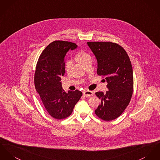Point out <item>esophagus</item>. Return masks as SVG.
<instances>
[{"instance_id": "1", "label": "esophagus", "mask_w": 160, "mask_h": 160, "mask_svg": "<svg viewBox=\"0 0 160 160\" xmlns=\"http://www.w3.org/2000/svg\"><path fill=\"white\" fill-rule=\"evenodd\" d=\"M83 95L86 97V98H89L91 96H93L94 95V92L92 91H88V90H86V91H83Z\"/></svg>"}]
</instances>
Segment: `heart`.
<instances>
[{"mask_svg":"<svg viewBox=\"0 0 160 160\" xmlns=\"http://www.w3.org/2000/svg\"><path fill=\"white\" fill-rule=\"evenodd\" d=\"M76 58L78 62L82 63L83 65L86 62L91 60V55L85 51H80L76 54ZM72 66V62L71 60H68L65 62V69L67 72H69Z\"/></svg>","mask_w":160,"mask_h":160,"instance_id":"b5f03b06","label":"heart"}]
</instances>
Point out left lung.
<instances>
[{
	"label": "left lung",
	"mask_w": 160,
	"mask_h": 160,
	"mask_svg": "<svg viewBox=\"0 0 160 160\" xmlns=\"http://www.w3.org/2000/svg\"><path fill=\"white\" fill-rule=\"evenodd\" d=\"M98 61L97 73L105 77L108 91L97 92L101 103L95 110L101 119L118 118L127 108L133 90L132 63L122 47L112 42H88Z\"/></svg>",
	"instance_id": "8db88e82"
}]
</instances>
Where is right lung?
<instances>
[{"label": "right lung", "instance_id": "1", "mask_svg": "<svg viewBox=\"0 0 160 160\" xmlns=\"http://www.w3.org/2000/svg\"><path fill=\"white\" fill-rule=\"evenodd\" d=\"M77 48L73 42L53 41L42 51L37 62L35 89L48 113L56 119L69 117L82 96L78 90L64 91L61 82V77L65 73L66 54L69 50Z\"/></svg>", "mask_w": 160, "mask_h": 160}]
</instances>
